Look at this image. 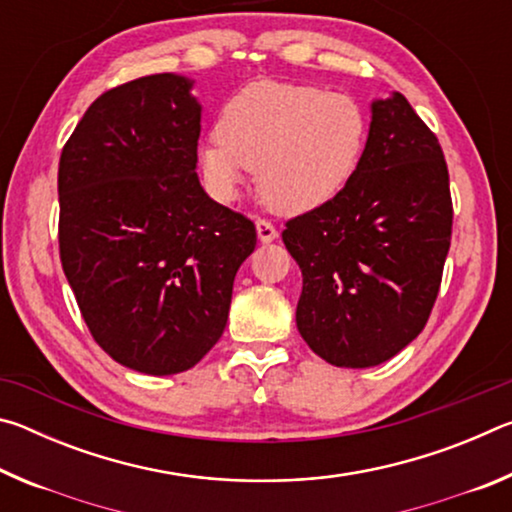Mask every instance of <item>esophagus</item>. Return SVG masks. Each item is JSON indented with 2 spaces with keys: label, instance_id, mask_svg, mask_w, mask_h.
Instances as JSON below:
<instances>
[{
  "label": "esophagus",
  "instance_id": "34e87169",
  "mask_svg": "<svg viewBox=\"0 0 512 512\" xmlns=\"http://www.w3.org/2000/svg\"><path fill=\"white\" fill-rule=\"evenodd\" d=\"M255 225H257V237H259V241H262V244H271V241L277 239V228L271 221L257 219Z\"/></svg>",
  "mask_w": 512,
  "mask_h": 512
}]
</instances>
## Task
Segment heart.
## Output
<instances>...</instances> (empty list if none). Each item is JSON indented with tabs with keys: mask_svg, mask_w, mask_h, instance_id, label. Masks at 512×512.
Instances as JSON below:
<instances>
[{
	"mask_svg": "<svg viewBox=\"0 0 512 512\" xmlns=\"http://www.w3.org/2000/svg\"><path fill=\"white\" fill-rule=\"evenodd\" d=\"M366 140V110L352 94L257 81L225 103L219 137L201 146L198 167L219 201L237 198L246 173L257 171L271 210L302 214L350 183Z\"/></svg>",
	"mask_w": 512,
	"mask_h": 512,
	"instance_id": "obj_1",
	"label": "heart"
}]
</instances>
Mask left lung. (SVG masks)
<instances>
[{
  "label": "left lung",
  "instance_id": "left-lung-1",
  "mask_svg": "<svg viewBox=\"0 0 512 512\" xmlns=\"http://www.w3.org/2000/svg\"><path fill=\"white\" fill-rule=\"evenodd\" d=\"M370 112L350 183L282 232L302 271L298 332L339 368L379 366L422 332L452 241L438 137L400 92L372 101Z\"/></svg>",
  "mask_w": 512,
  "mask_h": 512
}]
</instances>
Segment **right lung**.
<instances>
[{
	"label": "right lung",
	"instance_id": "1",
	"mask_svg": "<svg viewBox=\"0 0 512 512\" xmlns=\"http://www.w3.org/2000/svg\"><path fill=\"white\" fill-rule=\"evenodd\" d=\"M194 81L153 74L85 110L58 164V246L85 325L121 366L194 368L221 339L255 223L198 183Z\"/></svg>",
	"mask_w": 512,
	"mask_h": 512
}]
</instances>
